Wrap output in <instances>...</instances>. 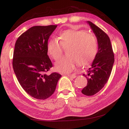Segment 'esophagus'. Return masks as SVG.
<instances>
[{"label": "esophagus", "instance_id": "34e87169", "mask_svg": "<svg viewBox=\"0 0 129 129\" xmlns=\"http://www.w3.org/2000/svg\"><path fill=\"white\" fill-rule=\"evenodd\" d=\"M67 75L68 76L72 77V78H75V77H76V76L75 74H68V75Z\"/></svg>", "mask_w": 129, "mask_h": 129}]
</instances>
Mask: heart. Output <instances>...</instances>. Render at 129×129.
<instances>
[{
    "label": "heart",
    "instance_id": "b5f03b06",
    "mask_svg": "<svg viewBox=\"0 0 129 129\" xmlns=\"http://www.w3.org/2000/svg\"><path fill=\"white\" fill-rule=\"evenodd\" d=\"M58 40L51 38L47 44V52L55 61L60 58L63 48L66 49L67 56L62 57L55 65L57 72L69 73L78 63L87 66L93 62L99 50L97 37L85 30L68 29L58 34Z\"/></svg>",
    "mask_w": 129,
    "mask_h": 129
}]
</instances>
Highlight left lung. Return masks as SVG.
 Wrapping results in <instances>:
<instances>
[{
  "instance_id": "8db88e82",
  "label": "left lung",
  "mask_w": 129,
  "mask_h": 129,
  "mask_svg": "<svg viewBox=\"0 0 129 129\" xmlns=\"http://www.w3.org/2000/svg\"><path fill=\"white\" fill-rule=\"evenodd\" d=\"M88 23L97 37L99 50L87 74H83L88 83L81 92L85 95L92 96L101 90L107 82L114 62V53L107 34L91 22Z\"/></svg>"
}]
</instances>
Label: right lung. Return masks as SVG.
Returning a JSON list of instances; mask_svg holds the SVG:
<instances>
[{"label":"right lung","instance_id":"obj_1","mask_svg":"<svg viewBox=\"0 0 129 129\" xmlns=\"http://www.w3.org/2000/svg\"><path fill=\"white\" fill-rule=\"evenodd\" d=\"M57 25L35 26L22 34L15 42L13 67L23 89L36 99L44 100L56 89L61 75H47L53 67L47 52L49 38Z\"/></svg>","mask_w":129,"mask_h":129}]
</instances>
